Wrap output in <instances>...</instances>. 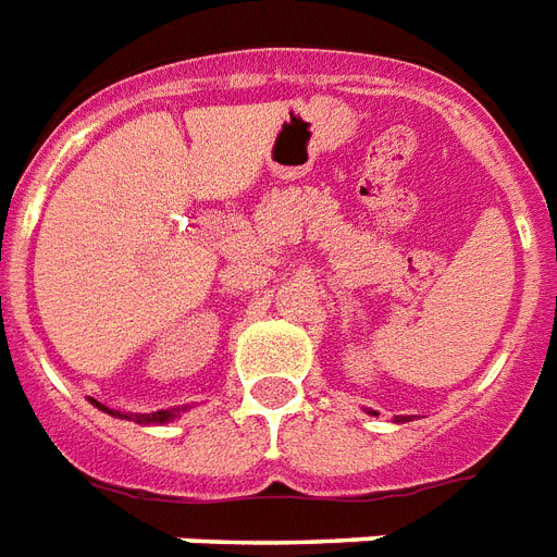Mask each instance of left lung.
<instances>
[{"mask_svg":"<svg viewBox=\"0 0 557 557\" xmlns=\"http://www.w3.org/2000/svg\"><path fill=\"white\" fill-rule=\"evenodd\" d=\"M371 413H373V411H371Z\"/></svg>","mask_w":557,"mask_h":557,"instance_id":"left-lung-1","label":"left lung"}]
</instances>
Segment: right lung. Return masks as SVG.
<instances>
[{"label": "right lung", "mask_w": 557, "mask_h": 557, "mask_svg": "<svg viewBox=\"0 0 557 557\" xmlns=\"http://www.w3.org/2000/svg\"><path fill=\"white\" fill-rule=\"evenodd\" d=\"M97 408H100V411H109V408H106V405H100V403H95ZM114 413V411H111ZM117 417H120V411H117ZM177 417V408H169V411H154V413H135V422H146V425H149V422H158V425H163V422H169V420H175Z\"/></svg>", "instance_id": "1"}]
</instances>
